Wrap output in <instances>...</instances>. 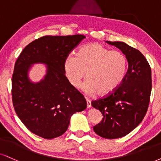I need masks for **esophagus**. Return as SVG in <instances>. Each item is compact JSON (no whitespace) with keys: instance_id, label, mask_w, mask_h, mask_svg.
Returning <instances> with one entry per match:
<instances>
[{"instance_id":"esophagus-1","label":"esophagus","mask_w":161,"mask_h":161,"mask_svg":"<svg viewBox=\"0 0 161 161\" xmlns=\"http://www.w3.org/2000/svg\"><path fill=\"white\" fill-rule=\"evenodd\" d=\"M86 103H87V108H91V100H89L88 99H86Z\"/></svg>"}]
</instances>
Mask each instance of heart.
<instances>
[{
	"label": "heart",
	"mask_w": 161,
	"mask_h": 161,
	"mask_svg": "<svg viewBox=\"0 0 161 161\" xmlns=\"http://www.w3.org/2000/svg\"><path fill=\"white\" fill-rule=\"evenodd\" d=\"M127 58L119 50H110L98 43L82 47L76 56L70 55L64 62V74L73 87L85 78L82 89L87 93L106 96L114 92L125 78Z\"/></svg>",
	"instance_id": "heart-1"
}]
</instances>
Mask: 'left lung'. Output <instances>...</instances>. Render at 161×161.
I'll return each mask as SVG.
<instances>
[{"label":"left lung","mask_w":161,"mask_h":161,"mask_svg":"<svg viewBox=\"0 0 161 161\" xmlns=\"http://www.w3.org/2000/svg\"><path fill=\"white\" fill-rule=\"evenodd\" d=\"M106 42L123 53L129 66L125 78L114 92L91 103L103 116L93 131L103 138L117 139L130 133L145 117L152 91V71L137 49L122 42Z\"/></svg>","instance_id":"1"}]
</instances>
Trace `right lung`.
<instances>
[{"label": "right lung", "mask_w": 161, "mask_h": 161, "mask_svg": "<svg viewBox=\"0 0 161 161\" xmlns=\"http://www.w3.org/2000/svg\"><path fill=\"white\" fill-rule=\"evenodd\" d=\"M85 38L82 35L45 36L26 45L16 60L12 78L14 109L24 125L44 139L68 130L74 114L87 108L84 96L69 83L64 62ZM48 65L45 78L33 83L28 77L31 64Z\"/></svg>", "instance_id": "obj_1"}]
</instances>
